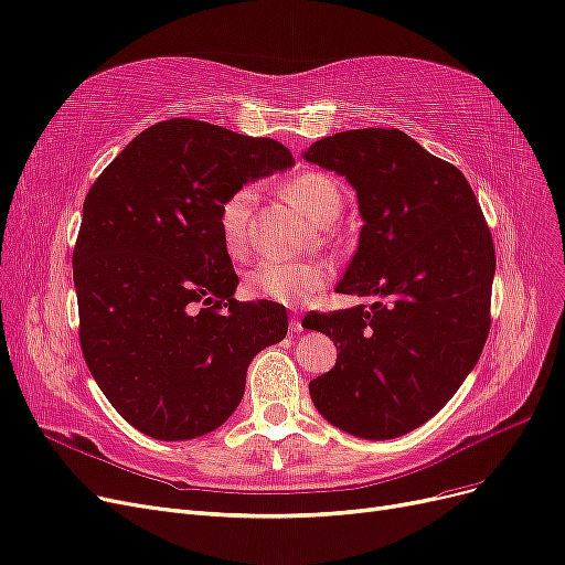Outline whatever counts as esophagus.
I'll use <instances>...</instances> for the list:
<instances>
[{
  "instance_id": "34e87169",
  "label": "esophagus",
  "mask_w": 565,
  "mask_h": 565,
  "mask_svg": "<svg viewBox=\"0 0 565 565\" xmlns=\"http://www.w3.org/2000/svg\"><path fill=\"white\" fill-rule=\"evenodd\" d=\"M288 329H290V333H300L302 331V321L298 319V317H290V321H288Z\"/></svg>"
}]
</instances>
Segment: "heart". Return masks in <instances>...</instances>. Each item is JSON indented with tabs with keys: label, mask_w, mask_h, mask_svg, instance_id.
<instances>
[{
	"label": "heart",
	"mask_w": 565,
	"mask_h": 565,
	"mask_svg": "<svg viewBox=\"0 0 565 565\" xmlns=\"http://www.w3.org/2000/svg\"><path fill=\"white\" fill-rule=\"evenodd\" d=\"M284 194L298 206L309 221L329 225L340 211L342 194L335 180L319 171H302L286 180ZM253 202V188L244 185L234 190L217 213V225L225 248L232 258H242L248 250V206ZM331 269L326 263H275L265 260L246 271V294L260 300L279 302L286 307H302L329 286Z\"/></svg>",
	"instance_id": "obj_1"
}]
</instances>
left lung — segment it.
<instances>
[{
	"label": "left lung",
	"mask_w": 565,
	"mask_h": 565,
	"mask_svg": "<svg viewBox=\"0 0 565 565\" xmlns=\"http://www.w3.org/2000/svg\"><path fill=\"white\" fill-rule=\"evenodd\" d=\"M305 159L356 190L363 227L338 290L373 298L305 317L340 350L309 394L342 431L396 439L439 413L477 366L490 331L493 236L460 169L404 131L326 136Z\"/></svg>",
	"instance_id": "1"
}]
</instances>
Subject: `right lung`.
<instances>
[{
	"mask_svg": "<svg viewBox=\"0 0 565 565\" xmlns=\"http://www.w3.org/2000/svg\"><path fill=\"white\" fill-rule=\"evenodd\" d=\"M290 163L277 140L175 117L138 134L90 185L72 253L82 354L107 402L152 439L221 427L253 356L286 338L284 305L234 300L217 213Z\"/></svg>",
	"mask_w": 565,
	"mask_h": 565,
	"instance_id": "right-lung-1",
	"label": "right lung"
}]
</instances>
